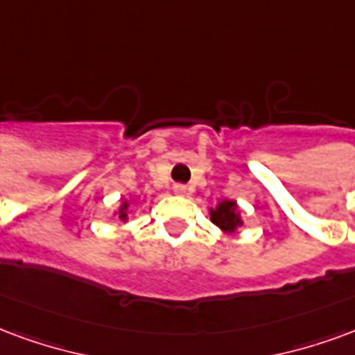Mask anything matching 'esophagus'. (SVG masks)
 Returning <instances> with one entry per match:
<instances>
[{
    "label": "esophagus",
    "instance_id": "1",
    "mask_svg": "<svg viewBox=\"0 0 355 355\" xmlns=\"http://www.w3.org/2000/svg\"><path fill=\"white\" fill-rule=\"evenodd\" d=\"M173 191H175V196H188V188L182 184L173 186Z\"/></svg>",
    "mask_w": 355,
    "mask_h": 355
}]
</instances>
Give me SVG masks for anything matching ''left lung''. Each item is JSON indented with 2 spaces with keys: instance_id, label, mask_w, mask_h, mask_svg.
<instances>
[{
  "instance_id": "obj_1",
  "label": "left lung",
  "mask_w": 355,
  "mask_h": 355,
  "mask_svg": "<svg viewBox=\"0 0 355 355\" xmlns=\"http://www.w3.org/2000/svg\"><path fill=\"white\" fill-rule=\"evenodd\" d=\"M211 214V222L216 225L218 230H222L225 235H233L237 233L239 227H243V214L239 211L237 201L233 199H224L216 203L214 209H209Z\"/></svg>"
}]
</instances>
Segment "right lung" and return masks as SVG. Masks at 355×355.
<instances>
[{
    "mask_svg": "<svg viewBox=\"0 0 355 355\" xmlns=\"http://www.w3.org/2000/svg\"><path fill=\"white\" fill-rule=\"evenodd\" d=\"M130 201H125V199H122L120 201V205H118V209L114 212H112V216H116L118 220H122V222H128V218H130Z\"/></svg>",
    "mask_w": 355,
    "mask_h": 355,
    "instance_id": "right-lung-1",
    "label": "right lung"
}]
</instances>
